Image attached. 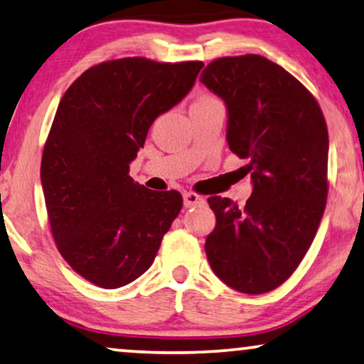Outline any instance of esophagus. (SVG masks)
Wrapping results in <instances>:
<instances>
[{
    "label": "esophagus",
    "instance_id": "esophagus-1",
    "mask_svg": "<svg viewBox=\"0 0 364 364\" xmlns=\"http://www.w3.org/2000/svg\"><path fill=\"white\" fill-rule=\"evenodd\" d=\"M202 203H205V198L202 196H198L196 192H186L183 193V205L187 208L188 207H196V205H202Z\"/></svg>",
    "mask_w": 364,
    "mask_h": 364
}]
</instances>
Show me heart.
Returning a JSON list of instances; mask_svg holds the SVG:
<instances>
[{
	"mask_svg": "<svg viewBox=\"0 0 364 364\" xmlns=\"http://www.w3.org/2000/svg\"><path fill=\"white\" fill-rule=\"evenodd\" d=\"M198 101H215V99L210 97V96H203V97L198 99Z\"/></svg>",
	"mask_w": 364,
	"mask_h": 364,
	"instance_id": "heart-1",
	"label": "heart"
}]
</instances>
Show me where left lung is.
Wrapping results in <instances>:
<instances>
[{
	"mask_svg": "<svg viewBox=\"0 0 364 364\" xmlns=\"http://www.w3.org/2000/svg\"><path fill=\"white\" fill-rule=\"evenodd\" d=\"M200 82L223 99L227 142L247 159L245 207L210 197L215 228L205 240L212 270L233 290L260 295L288 280L306 255L328 196V129L313 94L258 54L218 58Z\"/></svg>",
	"mask_w": 364,
	"mask_h": 364,
	"instance_id": "obj_1",
	"label": "left lung"
}]
</instances>
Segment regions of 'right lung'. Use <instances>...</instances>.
<instances>
[{
  "instance_id": "obj_1",
  "label": "right lung",
  "mask_w": 364,
  "mask_h": 364,
  "mask_svg": "<svg viewBox=\"0 0 364 364\" xmlns=\"http://www.w3.org/2000/svg\"><path fill=\"white\" fill-rule=\"evenodd\" d=\"M202 68L112 59L84 71L59 102L41 159L44 200L59 253L94 285L112 290L141 277L181 212V193L139 186L129 164Z\"/></svg>"
}]
</instances>
